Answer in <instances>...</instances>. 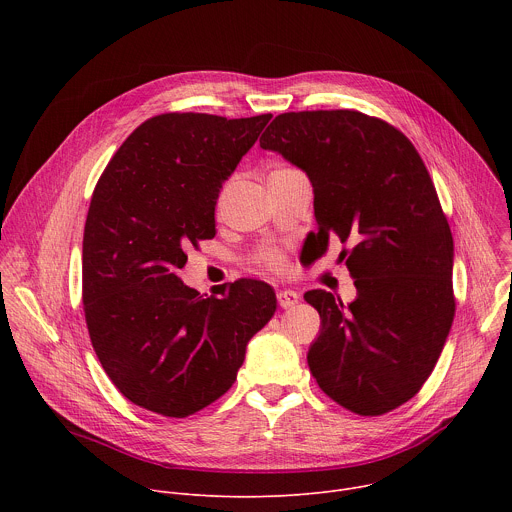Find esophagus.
Masks as SVG:
<instances>
[{
	"label": "esophagus",
	"instance_id": "34e87169",
	"mask_svg": "<svg viewBox=\"0 0 512 512\" xmlns=\"http://www.w3.org/2000/svg\"><path fill=\"white\" fill-rule=\"evenodd\" d=\"M298 300H300V296H298V291H294V289H279V291H277V304H279L281 308L296 306Z\"/></svg>",
	"mask_w": 512,
	"mask_h": 512
}]
</instances>
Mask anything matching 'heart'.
Returning a JSON list of instances; mask_svg holds the SVG:
<instances>
[{"label":"heart","instance_id":"heart-1","mask_svg":"<svg viewBox=\"0 0 512 512\" xmlns=\"http://www.w3.org/2000/svg\"><path fill=\"white\" fill-rule=\"evenodd\" d=\"M277 170H287V168H277ZM257 259H259L261 265H265V267H269V269H273V271H281L283 265H285L283 253H281L279 249H271V247H269V249H263Z\"/></svg>","mask_w":512,"mask_h":512}]
</instances>
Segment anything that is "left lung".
<instances>
[{
    "instance_id": "8db88e82",
    "label": "left lung",
    "mask_w": 512,
    "mask_h": 512,
    "mask_svg": "<svg viewBox=\"0 0 512 512\" xmlns=\"http://www.w3.org/2000/svg\"><path fill=\"white\" fill-rule=\"evenodd\" d=\"M263 150L302 168L314 188L322 257L330 239L356 285L348 306L306 291L322 320L308 350L320 389L358 415L409 401L431 375L450 334L454 239L413 143L383 119L350 109L277 115Z\"/></svg>"
}]
</instances>
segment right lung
<instances>
[{
  "label": "right lung",
  "instance_id": "1",
  "mask_svg": "<svg viewBox=\"0 0 512 512\" xmlns=\"http://www.w3.org/2000/svg\"><path fill=\"white\" fill-rule=\"evenodd\" d=\"M271 115L162 113L143 121L99 178L83 237V304L105 373L131 403L188 417L225 395L249 340L275 314L257 279L202 298L176 275L212 239L223 182Z\"/></svg>",
  "mask_w": 512,
  "mask_h": 512
}]
</instances>
